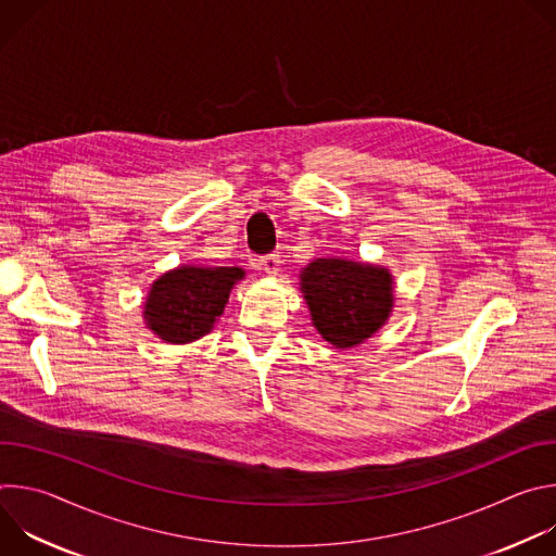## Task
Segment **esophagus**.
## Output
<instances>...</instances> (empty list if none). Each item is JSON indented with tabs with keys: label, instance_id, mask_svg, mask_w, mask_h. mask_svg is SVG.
<instances>
[{
	"label": "esophagus",
	"instance_id": "34e87169",
	"mask_svg": "<svg viewBox=\"0 0 556 556\" xmlns=\"http://www.w3.org/2000/svg\"><path fill=\"white\" fill-rule=\"evenodd\" d=\"M281 255H277V253H270V255H264V257H260V268L264 270V273H268V275H277V270H279V266H281V260H279Z\"/></svg>",
	"mask_w": 556,
	"mask_h": 556
}]
</instances>
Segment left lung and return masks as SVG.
I'll return each instance as SVG.
<instances>
[{
	"mask_svg": "<svg viewBox=\"0 0 556 556\" xmlns=\"http://www.w3.org/2000/svg\"><path fill=\"white\" fill-rule=\"evenodd\" d=\"M384 268L316 260L301 275V290L319 334L337 348L369 339L391 312L393 288Z\"/></svg>",
	"mask_w": 556,
	"mask_h": 556,
	"instance_id": "1",
	"label": "left lung"
}]
</instances>
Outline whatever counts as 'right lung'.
Wrapping results in <instances>:
<instances>
[{"mask_svg": "<svg viewBox=\"0 0 556 556\" xmlns=\"http://www.w3.org/2000/svg\"><path fill=\"white\" fill-rule=\"evenodd\" d=\"M242 268L180 266L157 279L144 303V321L167 343H191L213 330Z\"/></svg>", "mask_w": 556, "mask_h": 556, "instance_id": "1", "label": "right lung"}]
</instances>
